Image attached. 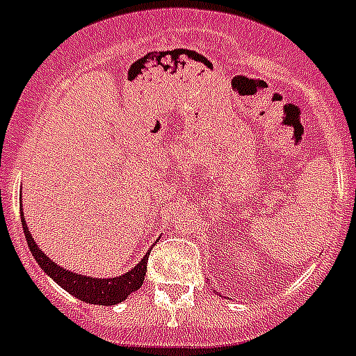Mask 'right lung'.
<instances>
[{"label": "right lung", "instance_id": "obj_1", "mask_svg": "<svg viewBox=\"0 0 356 356\" xmlns=\"http://www.w3.org/2000/svg\"><path fill=\"white\" fill-rule=\"evenodd\" d=\"M21 224L25 229V238L31 248L32 255L35 262L41 266V270L47 275H50L61 288H65L68 293L77 297L83 302L88 304H99V306H113V304L122 302L130 293L137 291L143 286L146 275V264H148V257L146 253L143 261L121 277H113V279H92V277H83V275L72 273L68 270H63L61 266L54 264L49 257L44 255L40 250V246L34 243L31 232L26 228L25 217L21 213Z\"/></svg>", "mask_w": 356, "mask_h": 356}]
</instances>
